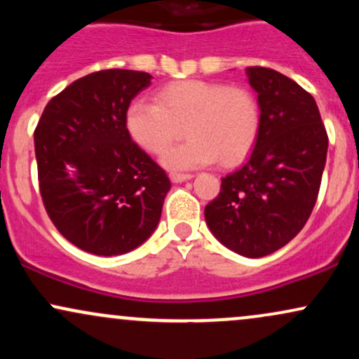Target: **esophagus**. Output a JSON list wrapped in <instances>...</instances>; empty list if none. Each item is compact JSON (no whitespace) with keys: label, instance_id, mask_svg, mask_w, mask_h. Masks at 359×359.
<instances>
[{"label":"esophagus","instance_id":"obj_1","mask_svg":"<svg viewBox=\"0 0 359 359\" xmlns=\"http://www.w3.org/2000/svg\"><path fill=\"white\" fill-rule=\"evenodd\" d=\"M191 179H192L191 174H177V172H174V174H170V180L174 184L185 182V180H191Z\"/></svg>","mask_w":359,"mask_h":359}]
</instances>
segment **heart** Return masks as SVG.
Listing matches in <instances>:
<instances>
[{
  "instance_id": "b5f03b06",
  "label": "heart",
  "mask_w": 359,
  "mask_h": 359,
  "mask_svg": "<svg viewBox=\"0 0 359 359\" xmlns=\"http://www.w3.org/2000/svg\"><path fill=\"white\" fill-rule=\"evenodd\" d=\"M125 126L138 147L155 155L165 154L184 128L187 142L172 148L162 160L170 170L204 167L217 158L233 165L257 142L259 108L250 90L189 79L160 89L156 102L131 101Z\"/></svg>"
}]
</instances>
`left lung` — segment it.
<instances>
[{
	"instance_id": "1",
	"label": "left lung",
	"mask_w": 359,
	"mask_h": 359,
	"mask_svg": "<svg viewBox=\"0 0 359 359\" xmlns=\"http://www.w3.org/2000/svg\"><path fill=\"white\" fill-rule=\"evenodd\" d=\"M258 94L259 131L246 162L221 179L204 209L217 241L246 258L285 246L314 209L327 155L316 100L273 69L246 67Z\"/></svg>"
}]
</instances>
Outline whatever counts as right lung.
I'll use <instances>...</instances> for the list:
<instances>
[{"label":"right lung","instance_id":"1","mask_svg":"<svg viewBox=\"0 0 359 359\" xmlns=\"http://www.w3.org/2000/svg\"><path fill=\"white\" fill-rule=\"evenodd\" d=\"M109 69L67 86L35 130L40 194L55 228L77 248L116 257L154 234L170 180L128 135L125 113L151 84Z\"/></svg>","mask_w":359,"mask_h":359}]
</instances>
